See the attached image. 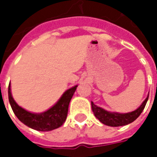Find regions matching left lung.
<instances>
[{
    "label": "left lung",
    "instance_id": "1",
    "mask_svg": "<svg viewBox=\"0 0 157 157\" xmlns=\"http://www.w3.org/2000/svg\"><path fill=\"white\" fill-rule=\"evenodd\" d=\"M149 96L145 98L140 108L136 109L135 111L128 113H111L108 112L102 108H99L95 105L92 102V109L94 115L99 121L108 125V126H112V127H118V126H124V125L128 124L132 122H134L140 115L142 111L144 110L145 104L147 102Z\"/></svg>",
    "mask_w": 157,
    "mask_h": 157
}]
</instances>
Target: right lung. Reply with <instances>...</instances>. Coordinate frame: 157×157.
Instances as JSON below:
<instances>
[{"label":"right lung","instance_id":"1","mask_svg":"<svg viewBox=\"0 0 157 157\" xmlns=\"http://www.w3.org/2000/svg\"><path fill=\"white\" fill-rule=\"evenodd\" d=\"M76 87L77 86L67 90L55 106L42 113H33L19 107L12 98L10 84L8 86L9 102L15 115L24 124L39 131H49L60 127L65 123L69 104Z\"/></svg>","mask_w":157,"mask_h":157}]
</instances>
